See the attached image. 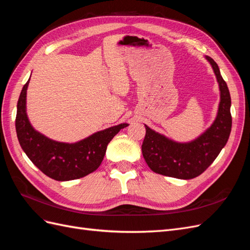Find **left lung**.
Instances as JSON below:
<instances>
[{"mask_svg": "<svg viewBox=\"0 0 250 250\" xmlns=\"http://www.w3.org/2000/svg\"><path fill=\"white\" fill-rule=\"evenodd\" d=\"M206 58L213 67L220 88L217 118L206 132L190 143L174 142L145 125L142 152L149 168L157 174L180 179L197 177L213 164L229 141L231 130L229 90L214 59Z\"/></svg>", "mask_w": 250, "mask_h": 250, "instance_id": "left-lung-1", "label": "left lung"}]
</instances>
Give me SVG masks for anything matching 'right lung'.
<instances>
[{
  "label": "right lung",
  "instance_id": "1",
  "mask_svg": "<svg viewBox=\"0 0 250 250\" xmlns=\"http://www.w3.org/2000/svg\"><path fill=\"white\" fill-rule=\"evenodd\" d=\"M29 80L18 101L16 129L20 145L30 161L43 174L58 181L81 178L96 171L103 161L108 143L128 124L109 127L75 144L52 141L34 130L28 120L26 95Z\"/></svg>",
  "mask_w": 250,
  "mask_h": 250
}]
</instances>
